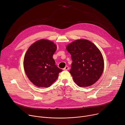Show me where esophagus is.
Masks as SVG:
<instances>
[{"instance_id":"34e87169","label":"esophagus","mask_w":125,"mask_h":125,"mask_svg":"<svg viewBox=\"0 0 125 125\" xmlns=\"http://www.w3.org/2000/svg\"><path fill=\"white\" fill-rule=\"evenodd\" d=\"M69 68L68 67V66H66V67L63 69V70L68 71V70H69Z\"/></svg>"}]
</instances>
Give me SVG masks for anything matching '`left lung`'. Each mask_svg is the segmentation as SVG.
<instances>
[{
    "mask_svg": "<svg viewBox=\"0 0 125 125\" xmlns=\"http://www.w3.org/2000/svg\"><path fill=\"white\" fill-rule=\"evenodd\" d=\"M66 49L72 60L70 74L79 87H86L96 82L104 70V60L100 50L86 39H78Z\"/></svg>",
    "mask_w": 125,
    "mask_h": 125,
    "instance_id": "left-lung-1",
    "label": "left lung"
}]
</instances>
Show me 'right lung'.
Segmentation results:
<instances>
[{"instance_id": "1", "label": "right lung", "mask_w": 125, "mask_h": 125, "mask_svg": "<svg viewBox=\"0 0 125 125\" xmlns=\"http://www.w3.org/2000/svg\"><path fill=\"white\" fill-rule=\"evenodd\" d=\"M55 44L50 40L40 39L29 47L24 58V68L29 80L38 87H49L62 70L55 64L53 55Z\"/></svg>"}]
</instances>
